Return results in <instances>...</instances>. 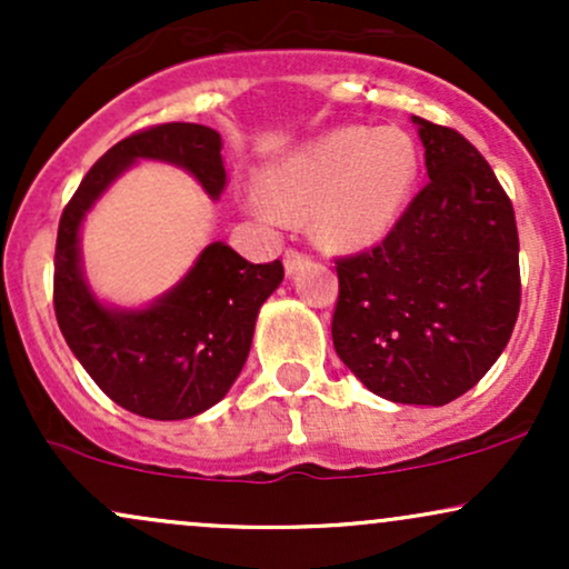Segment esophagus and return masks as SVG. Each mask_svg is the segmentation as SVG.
<instances>
[{"label": "esophagus", "instance_id": "obj_1", "mask_svg": "<svg viewBox=\"0 0 569 569\" xmlns=\"http://www.w3.org/2000/svg\"><path fill=\"white\" fill-rule=\"evenodd\" d=\"M305 264H307V257H305V253H299V251H286V257H283L286 276H297V272L302 270Z\"/></svg>", "mask_w": 569, "mask_h": 569}]
</instances>
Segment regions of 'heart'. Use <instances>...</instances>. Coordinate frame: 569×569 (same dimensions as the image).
Listing matches in <instances>:
<instances>
[{
    "mask_svg": "<svg viewBox=\"0 0 569 569\" xmlns=\"http://www.w3.org/2000/svg\"><path fill=\"white\" fill-rule=\"evenodd\" d=\"M417 173L420 154L401 128H337L267 166L251 202L264 213H307L321 243L352 251L393 230Z\"/></svg>",
    "mask_w": 569,
    "mask_h": 569,
    "instance_id": "obj_1",
    "label": "heart"
}]
</instances>
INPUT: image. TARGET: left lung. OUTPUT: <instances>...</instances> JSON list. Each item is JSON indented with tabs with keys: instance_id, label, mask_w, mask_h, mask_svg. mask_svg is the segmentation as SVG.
Here are the masks:
<instances>
[{
	"instance_id": "obj_1",
	"label": "left lung",
	"mask_w": 569,
	"mask_h": 569,
	"mask_svg": "<svg viewBox=\"0 0 569 569\" xmlns=\"http://www.w3.org/2000/svg\"><path fill=\"white\" fill-rule=\"evenodd\" d=\"M411 122L430 181L380 246L337 262L331 339L371 393L443 407L468 393L511 339L519 232L473 143L422 117Z\"/></svg>"
}]
</instances>
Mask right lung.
<instances>
[{"label": "right lung", "mask_w": 569, "mask_h": 569, "mask_svg": "<svg viewBox=\"0 0 569 569\" xmlns=\"http://www.w3.org/2000/svg\"><path fill=\"white\" fill-rule=\"evenodd\" d=\"M139 160L184 168L211 200H219L227 184L221 136L213 128L166 122L114 143L63 208L56 243V318L77 361L114 403L149 420H187L219 403L238 380L259 307L283 280V264L280 259L251 264L217 240L154 302H101L84 278L82 221Z\"/></svg>", "instance_id": "obj_1"}]
</instances>
